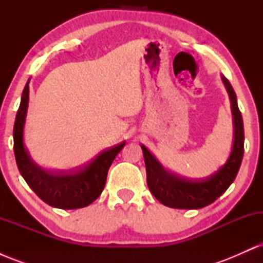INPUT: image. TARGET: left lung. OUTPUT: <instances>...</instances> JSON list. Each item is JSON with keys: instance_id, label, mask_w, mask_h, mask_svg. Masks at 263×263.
Instances as JSON below:
<instances>
[{"instance_id": "left-lung-1", "label": "left lung", "mask_w": 263, "mask_h": 263, "mask_svg": "<svg viewBox=\"0 0 263 263\" xmlns=\"http://www.w3.org/2000/svg\"><path fill=\"white\" fill-rule=\"evenodd\" d=\"M222 84L229 93L231 104L234 140L228 161L210 177L204 179H189L173 173L141 144L147 172V185L155 198L165 206L174 209H201L218 199L231 185L240 170L243 156V122L237 106L236 93L230 81L221 75Z\"/></svg>"}]
</instances>
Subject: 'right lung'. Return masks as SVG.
Masks as SVG:
<instances>
[{
  "instance_id": "1",
  "label": "right lung",
  "mask_w": 263,
  "mask_h": 263,
  "mask_svg": "<svg viewBox=\"0 0 263 263\" xmlns=\"http://www.w3.org/2000/svg\"><path fill=\"white\" fill-rule=\"evenodd\" d=\"M29 101V80L21 98L13 127L14 157L21 176L44 203L59 209H79L95 201L106 183L107 172L126 142L104 151L85 167L71 172H50L38 165L25 146V123Z\"/></svg>"
}]
</instances>
